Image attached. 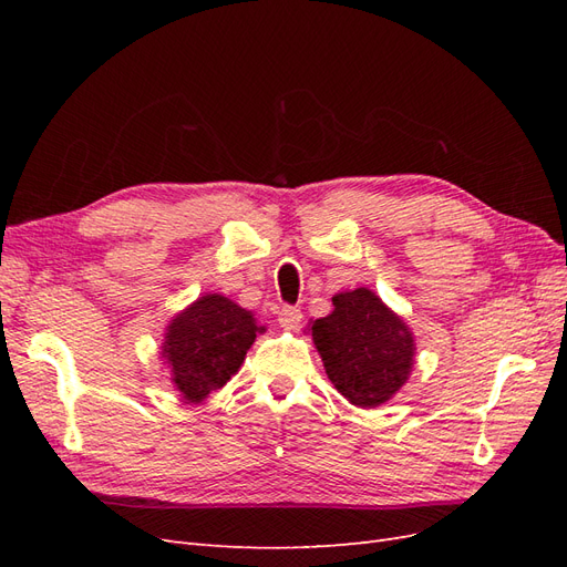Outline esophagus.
<instances>
[{"label":"esophagus","instance_id":"1","mask_svg":"<svg viewBox=\"0 0 567 567\" xmlns=\"http://www.w3.org/2000/svg\"><path fill=\"white\" fill-rule=\"evenodd\" d=\"M300 321H302L300 307H290V305H286L284 310L279 312V323H281V329H286V331H296L298 326H300Z\"/></svg>","mask_w":567,"mask_h":567}]
</instances>
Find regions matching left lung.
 Instances as JSON below:
<instances>
[{"label":"left lung","mask_w":567,"mask_h":567,"mask_svg":"<svg viewBox=\"0 0 567 567\" xmlns=\"http://www.w3.org/2000/svg\"><path fill=\"white\" fill-rule=\"evenodd\" d=\"M310 331L326 375L354 406H381L409 381L414 333L373 290L333 296V312L312 321Z\"/></svg>","instance_id":"1"}]
</instances>
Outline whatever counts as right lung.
<instances>
[{"label": "right lung", "mask_w": 567, "mask_h": 567, "mask_svg": "<svg viewBox=\"0 0 567 567\" xmlns=\"http://www.w3.org/2000/svg\"><path fill=\"white\" fill-rule=\"evenodd\" d=\"M265 326L234 300L208 293L169 321L163 342L165 364L186 402H203L241 369L246 352Z\"/></svg>", "instance_id": "obj_1"}]
</instances>
